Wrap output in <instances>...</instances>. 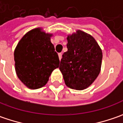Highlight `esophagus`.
Segmentation results:
<instances>
[{
  "mask_svg": "<svg viewBox=\"0 0 123 123\" xmlns=\"http://www.w3.org/2000/svg\"><path fill=\"white\" fill-rule=\"evenodd\" d=\"M58 57H59V59H60V61L61 60V58H62V54L61 53H59L58 54Z\"/></svg>",
  "mask_w": 123,
  "mask_h": 123,
  "instance_id": "34e87169",
  "label": "esophagus"
}]
</instances>
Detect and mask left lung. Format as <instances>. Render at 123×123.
I'll return each mask as SVG.
<instances>
[{
    "label": "left lung",
    "instance_id": "8db88e82",
    "mask_svg": "<svg viewBox=\"0 0 123 123\" xmlns=\"http://www.w3.org/2000/svg\"><path fill=\"white\" fill-rule=\"evenodd\" d=\"M67 51L62 55L59 69L68 87L83 90L98 77L103 52L92 36L81 30L67 36Z\"/></svg>",
    "mask_w": 123,
    "mask_h": 123
}]
</instances>
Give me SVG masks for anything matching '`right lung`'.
I'll return each mask as SVG.
<instances>
[{
	"instance_id": "obj_1",
	"label": "right lung",
	"mask_w": 123,
	"mask_h": 123,
	"mask_svg": "<svg viewBox=\"0 0 123 123\" xmlns=\"http://www.w3.org/2000/svg\"><path fill=\"white\" fill-rule=\"evenodd\" d=\"M52 34L37 27L27 32L14 50L17 76L31 89L44 87L52 72L59 67V58L51 43Z\"/></svg>"
}]
</instances>
